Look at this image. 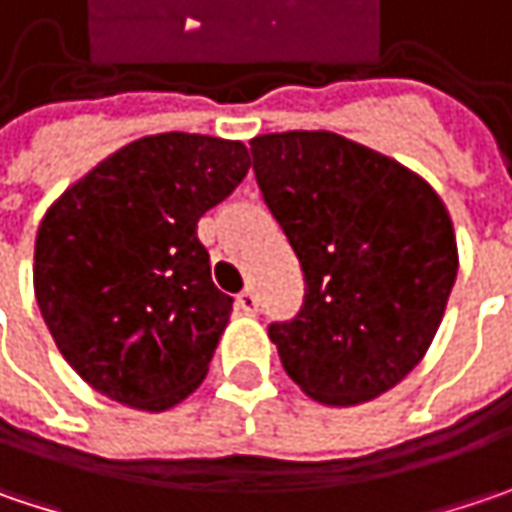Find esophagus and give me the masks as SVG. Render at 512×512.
<instances>
[{
  "label": "esophagus",
  "mask_w": 512,
  "mask_h": 512,
  "mask_svg": "<svg viewBox=\"0 0 512 512\" xmlns=\"http://www.w3.org/2000/svg\"><path fill=\"white\" fill-rule=\"evenodd\" d=\"M237 310H243V313H257V295L255 289H243L240 295H237Z\"/></svg>",
  "instance_id": "34e87169"
}]
</instances>
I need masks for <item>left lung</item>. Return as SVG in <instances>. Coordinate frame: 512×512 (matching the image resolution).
I'll list each match as a JSON object with an SVG mask.
<instances>
[{
    "label": "left lung",
    "mask_w": 512,
    "mask_h": 512,
    "mask_svg": "<svg viewBox=\"0 0 512 512\" xmlns=\"http://www.w3.org/2000/svg\"><path fill=\"white\" fill-rule=\"evenodd\" d=\"M260 194L304 272V304L269 324L289 379L359 406L426 356L458 275L452 217L391 156L327 130L252 138Z\"/></svg>",
    "instance_id": "8db88e82"
}]
</instances>
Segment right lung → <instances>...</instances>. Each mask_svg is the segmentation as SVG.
I'll list each match as a JSON object with an SVG mask.
<instances>
[{
	"label": "right lung",
	"instance_id": "add662e5",
	"mask_svg": "<svg viewBox=\"0 0 512 512\" xmlns=\"http://www.w3.org/2000/svg\"><path fill=\"white\" fill-rule=\"evenodd\" d=\"M243 141L159 133L124 144L51 202L34 243V295L63 359L121 406L191 397L231 316L199 217L249 173Z\"/></svg>",
	"mask_w": 512,
	"mask_h": 512
}]
</instances>
